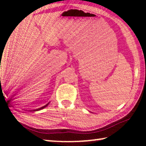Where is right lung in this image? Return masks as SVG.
Returning <instances> with one entry per match:
<instances>
[{
	"mask_svg": "<svg viewBox=\"0 0 146 146\" xmlns=\"http://www.w3.org/2000/svg\"><path fill=\"white\" fill-rule=\"evenodd\" d=\"M49 103H48V104H47L46 105L44 106L43 107H41L40 108L36 109V110H31V111H39V110H42V109H44V108H45L46 107H47V106H48L49 105ZM25 111H26V110H25Z\"/></svg>",
	"mask_w": 146,
	"mask_h": 146,
	"instance_id": "right-lung-1",
	"label": "right lung"
}]
</instances>
